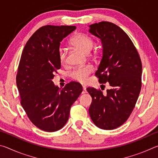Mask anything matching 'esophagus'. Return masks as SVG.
<instances>
[{
    "label": "esophagus",
    "instance_id": "obj_1",
    "mask_svg": "<svg viewBox=\"0 0 158 158\" xmlns=\"http://www.w3.org/2000/svg\"><path fill=\"white\" fill-rule=\"evenodd\" d=\"M87 93L86 88H85V86H83V91H82V93H83V94H84V93Z\"/></svg>",
    "mask_w": 158,
    "mask_h": 158
}]
</instances>
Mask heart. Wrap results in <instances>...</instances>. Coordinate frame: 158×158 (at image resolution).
Segmentation results:
<instances>
[{"label": "heart", "mask_w": 158, "mask_h": 158, "mask_svg": "<svg viewBox=\"0 0 158 158\" xmlns=\"http://www.w3.org/2000/svg\"><path fill=\"white\" fill-rule=\"evenodd\" d=\"M72 46L81 51L85 54H89L94 46L95 42L91 37L87 35L79 33L74 36L70 40ZM58 58L60 63L63 65L66 61V52L63 48H60L58 50ZM93 72V68L90 66H85L83 68L75 69L71 73V77L74 80L82 84H85L88 81V77Z\"/></svg>", "instance_id": "heart-1"}]
</instances>
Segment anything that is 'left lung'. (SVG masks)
Returning <instances> with one entry per match:
<instances>
[{
	"instance_id": "left-lung-1",
	"label": "left lung",
	"mask_w": 158,
	"mask_h": 158,
	"mask_svg": "<svg viewBox=\"0 0 158 158\" xmlns=\"http://www.w3.org/2000/svg\"><path fill=\"white\" fill-rule=\"evenodd\" d=\"M89 28V33L100 38L102 45L95 75L100 84L108 82L111 86L105 94L87 88L92 98L89 114L97 127L114 130L127 121L135 107L141 90L142 65L135 45L118 26L102 21Z\"/></svg>"
}]
</instances>
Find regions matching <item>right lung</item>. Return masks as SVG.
<instances>
[{
  "label": "right lung",
  "mask_w": 158,
  "mask_h": 158,
  "mask_svg": "<svg viewBox=\"0 0 158 158\" xmlns=\"http://www.w3.org/2000/svg\"><path fill=\"white\" fill-rule=\"evenodd\" d=\"M74 26H44L33 33L21 54L17 74L21 105L31 121L46 132H55L68 121L71 106L82 92V85L71 81L63 89L52 81L60 68V42Z\"/></svg>",
  "instance_id": "obj_1"
}]
</instances>
